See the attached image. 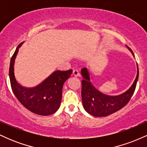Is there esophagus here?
I'll list each match as a JSON object with an SVG mask.
<instances>
[{
    "instance_id": "esophagus-1",
    "label": "esophagus",
    "mask_w": 147,
    "mask_h": 147,
    "mask_svg": "<svg viewBox=\"0 0 147 147\" xmlns=\"http://www.w3.org/2000/svg\"><path fill=\"white\" fill-rule=\"evenodd\" d=\"M72 74H73V75L75 76V77H78V76H79V72L77 70H74L73 72H72Z\"/></svg>"
}]
</instances>
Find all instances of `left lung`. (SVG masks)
<instances>
[{"instance_id":"1","label":"left lung","mask_w":147,"mask_h":147,"mask_svg":"<svg viewBox=\"0 0 147 147\" xmlns=\"http://www.w3.org/2000/svg\"><path fill=\"white\" fill-rule=\"evenodd\" d=\"M126 47L134 56L131 49ZM137 68V76L131 88L124 93L116 96L105 95L97 90L91 83L88 69L82 68L81 73L84 79L82 81V98L86 111L95 117H105L122 109L129 102L136 90L139 76L138 64Z\"/></svg>"}]
</instances>
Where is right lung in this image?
Instances as JSON below:
<instances>
[{"instance_id": "1", "label": "right lung", "mask_w": 147, "mask_h": 147, "mask_svg": "<svg viewBox=\"0 0 147 147\" xmlns=\"http://www.w3.org/2000/svg\"><path fill=\"white\" fill-rule=\"evenodd\" d=\"M23 43L18 45L10 61L9 75L13 92L22 105L34 113L43 116L55 113L61 102L64 82L70 77L72 70L55 71L35 87L22 86L15 78L14 67L18 48Z\"/></svg>"}]
</instances>
